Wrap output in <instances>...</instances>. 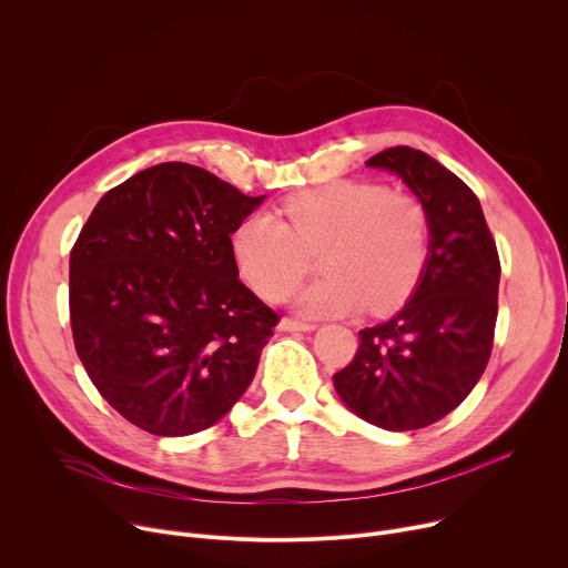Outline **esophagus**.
<instances>
[{
  "label": "esophagus",
  "instance_id": "esophagus-1",
  "mask_svg": "<svg viewBox=\"0 0 568 568\" xmlns=\"http://www.w3.org/2000/svg\"><path fill=\"white\" fill-rule=\"evenodd\" d=\"M315 328L317 326L311 322H298V320H290V317L281 320V324H278V331H315Z\"/></svg>",
  "mask_w": 568,
  "mask_h": 568
}]
</instances>
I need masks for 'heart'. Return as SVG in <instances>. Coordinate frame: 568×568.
Returning a JSON list of instances; mask_svg holds the SVG:
<instances>
[{"instance_id": "b5f03b06", "label": "heart", "mask_w": 568, "mask_h": 568, "mask_svg": "<svg viewBox=\"0 0 568 568\" xmlns=\"http://www.w3.org/2000/svg\"><path fill=\"white\" fill-rule=\"evenodd\" d=\"M285 221L255 212L231 237L242 278L267 301L290 296L320 255L317 283L301 292L298 308L374 315L402 308L420 285L432 251L427 207L384 184L337 180L306 189L281 207Z\"/></svg>"}]
</instances>
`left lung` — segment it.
<instances>
[{
	"label": "left lung",
	"instance_id": "left-lung-1",
	"mask_svg": "<svg viewBox=\"0 0 568 568\" xmlns=\"http://www.w3.org/2000/svg\"><path fill=\"white\" fill-rule=\"evenodd\" d=\"M397 173L427 207L432 251L406 306L358 331L333 386L358 418L423 429L455 410L486 369L498 320L500 257L473 189L423 150L395 145L365 162Z\"/></svg>",
	"mask_w": 568,
	"mask_h": 568
}]
</instances>
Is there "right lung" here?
Listing matches in <instances>:
<instances>
[{
	"mask_svg": "<svg viewBox=\"0 0 568 568\" xmlns=\"http://www.w3.org/2000/svg\"><path fill=\"white\" fill-rule=\"evenodd\" d=\"M262 201L164 162L109 189L74 242V349L139 429L203 432L251 386L278 315L237 278L231 235Z\"/></svg>",
	"mask_w": 568,
	"mask_h": 568,
	"instance_id": "1",
	"label": "right lung"
}]
</instances>
